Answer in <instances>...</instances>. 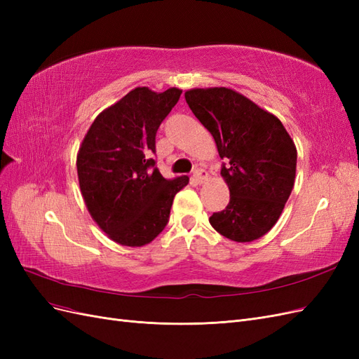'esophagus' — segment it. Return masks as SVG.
<instances>
[{
	"label": "esophagus",
	"instance_id": "34e87169",
	"mask_svg": "<svg viewBox=\"0 0 359 359\" xmlns=\"http://www.w3.org/2000/svg\"><path fill=\"white\" fill-rule=\"evenodd\" d=\"M193 177H194V180H196V182L202 184L206 178H208V172H206L205 169H196L193 173Z\"/></svg>",
	"mask_w": 359,
	"mask_h": 359
}]
</instances>
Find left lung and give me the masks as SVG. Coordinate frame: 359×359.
Wrapping results in <instances>:
<instances>
[{"instance_id": "obj_1", "label": "left lung", "mask_w": 359, "mask_h": 359, "mask_svg": "<svg viewBox=\"0 0 359 359\" xmlns=\"http://www.w3.org/2000/svg\"><path fill=\"white\" fill-rule=\"evenodd\" d=\"M191 112L212 135L231 201L210 217L236 243L264 236L285 208L295 182L297 148L280 119L229 88L186 93Z\"/></svg>"}]
</instances>
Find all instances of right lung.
<instances>
[{"label":"right lung","instance_id":"obj_1","mask_svg":"<svg viewBox=\"0 0 359 359\" xmlns=\"http://www.w3.org/2000/svg\"><path fill=\"white\" fill-rule=\"evenodd\" d=\"M181 90L135 88L94 119L79 148L78 177L86 208L115 243L140 247L165 229L187 177L166 180L156 160V135Z\"/></svg>","mask_w":359,"mask_h":359}]
</instances>
